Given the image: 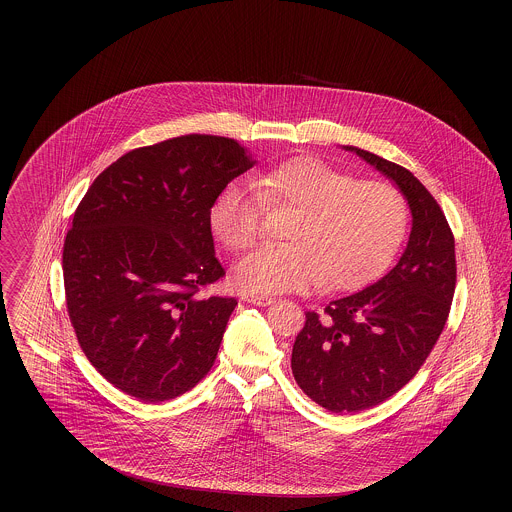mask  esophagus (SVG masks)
Segmentation results:
<instances>
[{
	"instance_id": "1",
	"label": "esophagus",
	"mask_w": 512,
	"mask_h": 512,
	"mask_svg": "<svg viewBox=\"0 0 512 512\" xmlns=\"http://www.w3.org/2000/svg\"><path fill=\"white\" fill-rule=\"evenodd\" d=\"M242 299L247 301V303H253V305H261V307H265V305H270L272 303V299L270 297H265V295H257V293H242Z\"/></svg>"
}]
</instances>
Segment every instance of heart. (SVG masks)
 <instances>
[{"instance_id":"b5f03b06","label":"heart","mask_w":512,"mask_h":512,"mask_svg":"<svg viewBox=\"0 0 512 512\" xmlns=\"http://www.w3.org/2000/svg\"><path fill=\"white\" fill-rule=\"evenodd\" d=\"M267 209L293 213L284 230L290 242L240 263L236 278L251 292L361 288L390 263L407 230V207L395 188L299 157L265 172L257 190L224 188L211 209L213 232L226 249L249 251L263 236Z\"/></svg>"}]
</instances>
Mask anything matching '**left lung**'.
Masks as SVG:
<instances>
[{"label":"left lung","mask_w":512,"mask_h":512,"mask_svg":"<svg viewBox=\"0 0 512 512\" xmlns=\"http://www.w3.org/2000/svg\"><path fill=\"white\" fill-rule=\"evenodd\" d=\"M391 178L409 201L413 230L399 263L361 292L307 311L292 351L293 378L332 413L370 409L424 365L451 311L455 236L438 201L405 167L347 146Z\"/></svg>","instance_id":"8db88e82"}]
</instances>
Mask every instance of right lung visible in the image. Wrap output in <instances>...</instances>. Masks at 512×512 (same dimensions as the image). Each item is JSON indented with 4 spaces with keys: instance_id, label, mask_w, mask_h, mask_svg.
<instances>
[{
    "instance_id": "obj_1",
    "label": "right lung",
    "mask_w": 512,
    "mask_h": 512,
    "mask_svg": "<svg viewBox=\"0 0 512 512\" xmlns=\"http://www.w3.org/2000/svg\"><path fill=\"white\" fill-rule=\"evenodd\" d=\"M253 163L232 138L176 136L122 155L78 203L63 245L67 313L115 388L161 403L211 370L238 305L199 295L226 274L211 209Z\"/></svg>"
}]
</instances>
